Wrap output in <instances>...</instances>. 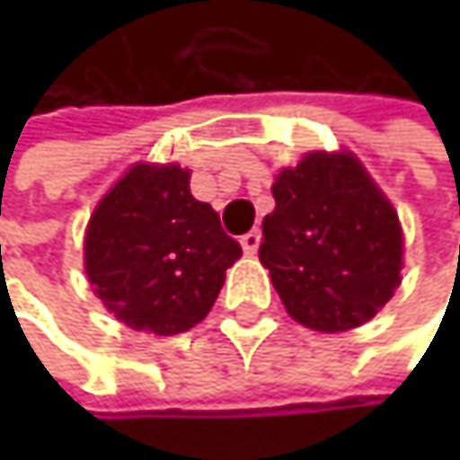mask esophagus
Returning <instances> with one entry per match:
<instances>
[{
	"mask_svg": "<svg viewBox=\"0 0 460 460\" xmlns=\"http://www.w3.org/2000/svg\"><path fill=\"white\" fill-rule=\"evenodd\" d=\"M239 242H242V250H244L247 255H252V252L258 250V244H261V231L258 229L247 231V234H242V236H239Z\"/></svg>",
	"mask_w": 460,
	"mask_h": 460,
	"instance_id": "34e87169",
	"label": "esophagus"
}]
</instances>
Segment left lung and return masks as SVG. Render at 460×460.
I'll return each mask as SVG.
<instances>
[{"label": "left lung", "instance_id": "8db88e82", "mask_svg": "<svg viewBox=\"0 0 460 460\" xmlns=\"http://www.w3.org/2000/svg\"><path fill=\"white\" fill-rule=\"evenodd\" d=\"M261 263L304 327L341 332L373 320L400 288L397 210L349 151H312L271 186Z\"/></svg>", "mask_w": 460, "mask_h": 460}]
</instances>
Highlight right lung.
<instances>
[{"mask_svg":"<svg viewBox=\"0 0 460 460\" xmlns=\"http://www.w3.org/2000/svg\"><path fill=\"white\" fill-rule=\"evenodd\" d=\"M239 255V242L208 202L191 197L189 170L178 164H133L84 234L95 296L117 320L154 335L205 320Z\"/></svg>","mask_w":460,"mask_h":460,"instance_id":"1","label":"right lung"}]
</instances>
